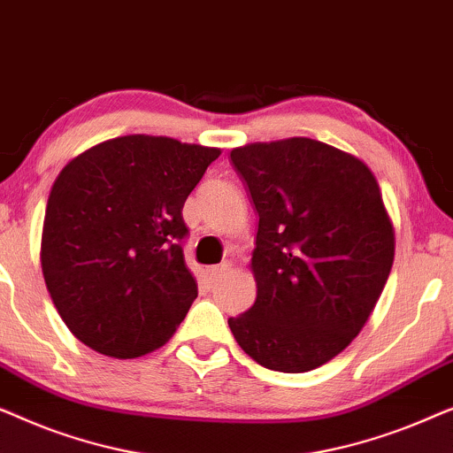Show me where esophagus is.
Listing matches in <instances>:
<instances>
[{
    "instance_id": "obj_1",
    "label": "esophagus",
    "mask_w": 453,
    "mask_h": 453,
    "mask_svg": "<svg viewBox=\"0 0 453 453\" xmlns=\"http://www.w3.org/2000/svg\"><path fill=\"white\" fill-rule=\"evenodd\" d=\"M228 270H231V264H220V265H210V268L206 270V274H208V278H210V280H220V278L222 276H225L226 274V272Z\"/></svg>"
}]
</instances>
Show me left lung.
Returning <instances> with one entry per match:
<instances>
[{
	"label": "left lung",
	"mask_w": 453,
	"mask_h": 453,
	"mask_svg": "<svg viewBox=\"0 0 453 453\" xmlns=\"http://www.w3.org/2000/svg\"><path fill=\"white\" fill-rule=\"evenodd\" d=\"M257 210L256 303L228 319L253 361L305 373L367 324L394 264V225L361 158L311 138L233 148Z\"/></svg>",
	"instance_id": "obj_1"
}]
</instances>
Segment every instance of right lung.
I'll return each mask as SVG.
<instances>
[{
	"instance_id": "1",
	"label": "right lung",
	"mask_w": 453,
	"mask_h": 453,
	"mask_svg": "<svg viewBox=\"0 0 453 453\" xmlns=\"http://www.w3.org/2000/svg\"><path fill=\"white\" fill-rule=\"evenodd\" d=\"M219 157L220 148L134 134L61 169L47 200L41 268L80 342L135 358L173 336L197 296L181 210Z\"/></svg>"
}]
</instances>
